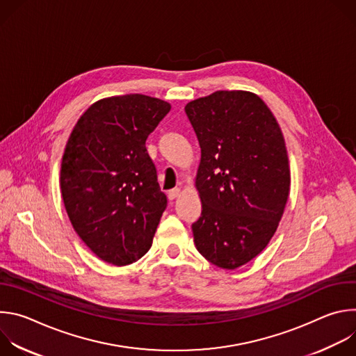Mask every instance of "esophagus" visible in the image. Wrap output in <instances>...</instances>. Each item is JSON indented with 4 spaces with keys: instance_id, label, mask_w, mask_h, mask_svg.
<instances>
[{
    "instance_id": "obj_1",
    "label": "esophagus",
    "mask_w": 356,
    "mask_h": 356,
    "mask_svg": "<svg viewBox=\"0 0 356 356\" xmlns=\"http://www.w3.org/2000/svg\"><path fill=\"white\" fill-rule=\"evenodd\" d=\"M180 194H181V188H179V187L172 188V190L169 191V198H170V200H175V198H177Z\"/></svg>"
}]
</instances>
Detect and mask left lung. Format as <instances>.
<instances>
[{"instance_id": "1", "label": "left lung", "mask_w": 356, "mask_h": 356, "mask_svg": "<svg viewBox=\"0 0 356 356\" xmlns=\"http://www.w3.org/2000/svg\"><path fill=\"white\" fill-rule=\"evenodd\" d=\"M201 159L195 188L201 217L191 225L197 250L236 269L266 248L284 213L290 168L282 129L250 91H216L184 107Z\"/></svg>"}]
</instances>
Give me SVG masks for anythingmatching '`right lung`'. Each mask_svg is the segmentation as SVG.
<instances>
[{
	"instance_id": "obj_1",
	"label": "right lung",
	"mask_w": 356,
	"mask_h": 356,
	"mask_svg": "<svg viewBox=\"0 0 356 356\" xmlns=\"http://www.w3.org/2000/svg\"><path fill=\"white\" fill-rule=\"evenodd\" d=\"M163 99L114 95L90 106L65 147L60 188L81 241L107 264L129 265L152 246L168 200L145 142L170 111Z\"/></svg>"
}]
</instances>
